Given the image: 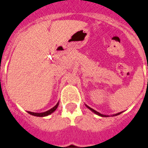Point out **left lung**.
<instances>
[{
    "mask_svg": "<svg viewBox=\"0 0 148 148\" xmlns=\"http://www.w3.org/2000/svg\"><path fill=\"white\" fill-rule=\"evenodd\" d=\"M85 105H86V107L88 108V110H91V111H92V112H93L95 113V114H96V115H99V116H101V117H110V116H116V115H120L121 113H122V112H121L116 113V114H113V115H103V114H101V113H100V112H97V111H96V110H93V109H92V108L89 107V106H88V105H86V104H85Z\"/></svg>",
    "mask_w": 148,
    "mask_h": 148,
    "instance_id": "8db88e82",
    "label": "left lung"
}]
</instances>
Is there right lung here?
Returning <instances> with one entry per match:
<instances>
[{
  "label": "right lung",
  "mask_w": 148,
  "mask_h": 148,
  "mask_svg": "<svg viewBox=\"0 0 148 148\" xmlns=\"http://www.w3.org/2000/svg\"><path fill=\"white\" fill-rule=\"evenodd\" d=\"M59 106V102L57 103L56 104V106H54L53 108H51V110H47V111L46 112H29V111H27V112L29 113V114H30V115H34V116H37V117H45V116H47V115H51V114H52L53 112L55 111V110L57 109V107H58Z\"/></svg>",
  "instance_id": "1"
}]
</instances>
